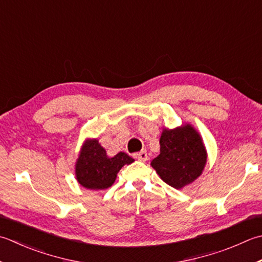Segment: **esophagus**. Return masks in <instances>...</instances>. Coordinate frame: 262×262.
<instances>
[{"mask_svg": "<svg viewBox=\"0 0 262 262\" xmlns=\"http://www.w3.org/2000/svg\"><path fill=\"white\" fill-rule=\"evenodd\" d=\"M135 159H138L141 161H146L147 160V152L145 150H142L141 152H137L134 155Z\"/></svg>", "mask_w": 262, "mask_h": 262, "instance_id": "esophagus-1", "label": "esophagus"}]
</instances>
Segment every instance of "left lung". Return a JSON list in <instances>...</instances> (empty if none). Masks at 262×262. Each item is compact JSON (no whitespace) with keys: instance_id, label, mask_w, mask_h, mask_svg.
Wrapping results in <instances>:
<instances>
[{"instance_id":"1","label":"left lung","mask_w":262,"mask_h":262,"mask_svg":"<svg viewBox=\"0 0 262 262\" xmlns=\"http://www.w3.org/2000/svg\"><path fill=\"white\" fill-rule=\"evenodd\" d=\"M207 163V151L199 133L186 124L162 130L160 155L151 166L168 185L181 189L201 175Z\"/></svg>"}]
</instances>
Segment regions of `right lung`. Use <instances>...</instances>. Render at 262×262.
<instances>
[{
    "label": "right lung",
    "mask_w": 262,
    "mask_h": 262,
    "mask_svg": "<svg viewBox=\"0 0 262 262\" xmlns=\"http://www.w3.org/2000/svg\"><path fill=\"white\" fill-rule=\"evenodd\" d=\"M134 159L125 152L109 158L97 140H87L76 162V178L81 186L89 189H105L115 183L117 173Z\"/></svg>",
    "instance_id": "1"
}]
</instances>
